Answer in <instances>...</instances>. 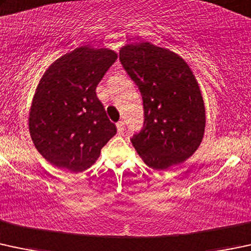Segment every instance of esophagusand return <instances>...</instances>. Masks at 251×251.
Wrapping results in <instances>:
<instances>
[{
	"label": "esophagus",
	"mask_w": 251,
	"mask_h": 251,
	"mask_svg": "<svg viewBox=\"0 0 251 251\" xmlns=\"http://www.w3.org/2000/svg\"><path fill=\"white\" fill-rule=\"evenodd\" d=\"M117 128L119 133H123L124 130H125V123H124V121H119L117 124Z\"/></svg>",
	"instance_id": "34e87169"
}]
</instances>
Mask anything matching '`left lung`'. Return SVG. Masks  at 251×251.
I'll return each instance as SVG.
<instances>
[{
  "label": "left lung",
  "mask_w": 251,
  "mask_h": 251,
  "mask_svg": "<svg viewBox=\"0 0 251 251\" xmlns=\"http://www.w3.org/2000/svg\"><path fill=\"white\" fill-rule=\"evenodd\" d=\"M119 59L143 99V128L131 138L134 149L157 171L184 162L200 147L205 127L204 103L188 63L148 42L126 44Z\"/></svg>",
  "instance_id": "obj_1"
}]
</instances>
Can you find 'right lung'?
I'll return each instance as SVG.
<instances>
[{
  "mask_svg": "<svg viewBox=\"0 0 251 251\" xmlns=\"http://www.w3.org/2000/svg\"><path fill=\"white\" fill-rule=\"evenodd\" d=\"M118 59L110 49L80 47L52 62L33 96L31 138L51 165L83 172L117 133L96 95V86Z\"/></svg>",
  "mask_w": 251,
  "mask_h": 251,
  "instance_id": "add662e5",
  "label": "right lung"
}]
</instances>
